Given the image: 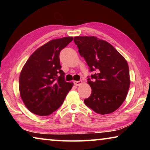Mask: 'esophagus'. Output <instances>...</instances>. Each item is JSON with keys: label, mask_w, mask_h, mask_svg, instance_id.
Returning a JSON list of instances; mask_svg holds the SVG:
<instances>
[{"label": "esophagus", "mask_w": 150, "mask_h": 150, "mask_svg": "<svg viewBox=\"0 0 150 150\" xmlns=\"http://www.w3.org/2000/svg\"><path fill=\"white\" fill-rule=\"evenodd\" d=\"M83 83V81H74V84L76 86H79Z\"/></svg>", "instance_id": "esophagus-1"}]
</instances>
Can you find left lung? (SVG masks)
Wrapping results in <instances>:
<instances>
[{
	"instance_id": "left-lung-1",
	"label": "left lung",
	"mask_w": 150,
	"mask_h": 150,
	"mask_svg": "<svg viewBox=\"0 0 150 150\" xmlns=\"http://www.w3.org/2000/svg\"><path fill=\"white\" fill-rule=\"evenodd\" d=\"M74 42L91 71L88 79L92 89L85 104L95 112L106 115L115 112L125 100L130 85L128 64L110 44L95 36H76Z\"/></svg>"
}]
</instances>
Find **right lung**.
Here are the masks:
<instances>
[{
    "instance_id": "add662e5",
    "label": "right lung",
    "mask_w": 150,
    "mask_h": 150,
    "mask_svg": "<svg viewBox=\"0 0 150 150\" xmlns=\"http://www.w3.org/2000/svg\"><path fill=\"white\" fill-rule=\"evenodd\" d=\"M73 40H52L35 51L22 67L19 77L20 95L31 112L47 116L62 105L73 83L65 82L61 69L59 53Z\"/></svg>"
}]
</instances>
